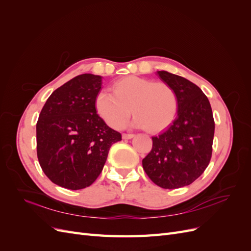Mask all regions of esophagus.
<instances>
[{
    "instance_id": "34e87169",
    "label": "esophagus",
    "mask_w": 251,
    "mask_h": 251,
    "mask_svg": "<svg viewBox=\"0 0 251 251\" xmlns=\"http://www.w3.org/2000/svg\"><path fill=\"white\" fill-rule=\"evenodd\" d=\"M134 134H130V133H124L123 134V138L124 139H131V138H133L134 137Z\"/></svg>"
}]
</instances>
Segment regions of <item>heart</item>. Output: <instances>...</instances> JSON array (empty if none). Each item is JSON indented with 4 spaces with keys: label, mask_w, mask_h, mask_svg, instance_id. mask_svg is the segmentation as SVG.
Listing matches in <instances>:
<instances>
[{
    "label": "heart",
    "mask_w": 251,
    "mask_h": 251,
    "mask_svg": "<svg viewBox=\"0 0 251 251\" xmlns=\"http://www.w3.org/2000/svg\"><path fill=\"white\" fill-rule=\"evenodd\" d=\"M113 93L100 92L95 109L105 124L114 128L123 127L131 116L134 125L159 133L169 127L179 110L176 91L164 81L127 76L113 83Z\"/></svg>",
    "instance_id": "1"
}]
</instances>
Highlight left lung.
Masks as SVG:
<instances>
[{"instance_id":"8db88e82","label":"left lung","mask_w":251,"mask_h":251,"mask_svg":"<svg viewBox=\"0 0 251 251\" xmlns=\"http://www.w3.org/2000/svg\"><path fill=\"white\" fill-rule=\"evenodd\" d=\"M158 74L176 91L179 110L168 130L151 137L153 147L142 166L155 184L174 189L192 184L207 168L215 120L208 98L198 86L168 71Z\"/></svg>"}]
</instances>
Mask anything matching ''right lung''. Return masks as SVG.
Listing matches in <instances>:
<instances>
[{
    "label": "right lung",
    "instance_id": "1",
    "mask_svg": "<svg viewBox=\"0 0 251 251\" xmlns=\"http://www.w3.org/2000/svg\"><path fill=\"white\" fill-rule=\"evenodd\" d=\"M101 77L80 74L57 88L36 123V153L45 175L59 186L81 189L100 176L113 143L121 134L105 125L95 109Z\"/></svg>",
    "mask_w": 251,
    "mask_h": 251
}]
</instances>
